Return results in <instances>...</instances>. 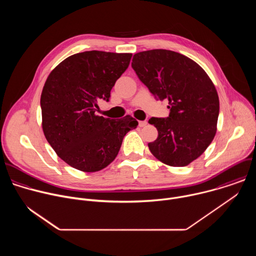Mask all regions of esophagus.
I'll list each match as a JSON object with an SVG mask.
<instances>
[{
    "instance_id": "esophagus-1",
    "label": "esophagus",
    "mask_w": 256,
    "mask_h": 256,
    "mask_svg": "<svg viewBox=\"0 0 256 256\" xmlns=\"http://www.w3.org/2000/svg\"><path fill=\"white\" fill-rule=\"evenodd\" d=\"M147 126V122H146V120H140V122H138V126L142 128V126Z\"/></svg>"
}]
</instances>
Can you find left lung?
<instances>
[{
    "instance_id": "8db88e82",
    "label": "left lung",
    "mask_w": 256,
    "mask_h": 256,
    "mask_svg": "<svg viewBox=\"0 0 256 256\" xmlns=\"http://www.w3.org/2000/svg\"><path fill=\"white\" fill-rule=\"evenodd\" d=\"M132 68L157 100H168L169 116L151 118L158 138L149 142L161 162L186 166L212 142L220 110L216 90L206 72L188 56L167 50L136 54Z\"/></svg>"
}]
</instances>
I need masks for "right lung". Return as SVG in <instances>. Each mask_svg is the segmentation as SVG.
Returning <instances> with one entry per match:
<instances>
[{
  "instance_id": "1",
  "label": "right lung",
  "mask_w": 256,
  "mask_h": 256,
  "mask_svg": "<svg viewBox=\"0 0 256 256\" xmlns=\"http://www.w3.org/2000/svg\"><path fill=\"white\" fill-rule=\"evenodd\" d=\"M132 54L90 50L62 60L46 79L42 97V128L58 156L85 172L105 168L118 156L124 136L138 122L95 114L98 100L109 101Z\"/></svg>"
}]
</instances>
